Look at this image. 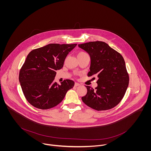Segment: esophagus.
<instances>
[{"label": "esophagus", "instance_id": "esophagus-1", "mask_svg": "<svg viewBox=\"0 0 151 151\" xmlns=\"http://www.w3.org/2000/svg\"><path fill=\"white\" fill-rule=\"evenodd\" d=\"M80 86V84L79 83H76L75 84H74V86Z\"/></svg>", "mask_w": 151, "mask_h": 151}]
</instances>
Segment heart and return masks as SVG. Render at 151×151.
Instances as JSON below:
<instances>
[{
    "instance_id": "1",
    "label": "heart",
    "mask_w": 151,
    "mask_h": 151,
    "mask_svg": "<svg viewBox=\"0 0 151 151\" xmlns=\"http://www.w3.org/2000/svg\"><path fill=\"white\" fill-rule=\"evenodd\" d=\"M86 53L84 52H80L78 54V55H84V54H86Z\"/></svg>"
}]
</instances>
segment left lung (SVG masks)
Segmentation results:
<instances>
[{"label": "left lung", "instance_id": "obj_1", "mask_svg": "<svg viewBox=\"0 0 151 151\" xmlns=\"http://www.w3.org/2000/svg\"><path fill=\"white\" fill-rule=\"evenodd\" d=\"M78 46L91 58L88 76L98 77L95 89L86 86L87 93L82 101L88 106L98 111L115 107L124 97L129 83L124 58L104 42H89Z\"/></svg>", "mask_w": 151, "mask_h": 151}]
</instances>
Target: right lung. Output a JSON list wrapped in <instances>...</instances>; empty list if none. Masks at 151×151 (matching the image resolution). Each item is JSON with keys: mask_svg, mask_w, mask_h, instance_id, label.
I'll return each instance as SVG.
<instances>
[{"mask_svg": "<svg viewBox=\"0 0 151 151\" xmlns=\"http://www.w3.org/2000/svg\"><path fill=\"white\" fill-rule=\"evenodd\" d=\"M77 44L50 43L35 49L28 55L19 73V81L27 101L40 109H49L59 104L74 82L65 80L55 83L56 71L61 69L68 53Z\"/></svg>", "mask_w": 151, "mask_h": 151, "instance_id": "obj_1", "label": "right lung"}]
</instances>
